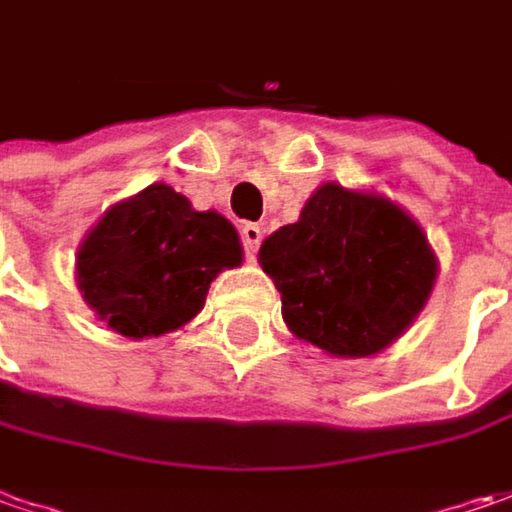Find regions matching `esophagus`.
<instances>
[{"mask_svg":"<svg viewBox=\"0 0 512 512\" xmlns=\"http://www.w3.org/2000/svg\"><path fill=\"white\" fill-rule=\"evenodd\" d=\"M240 240H243L246 255L255 257L257 249H260V243H263V229H260L257 223H243V226H240Z\"/></svg>","mask_w":512,"mask_h":512,"instance_id":"1","label":"esophagus"}]
</instances>
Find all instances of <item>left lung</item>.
Masks as SVG:
<instances>
[{"instance_id": "left-lung-1", "label": "left lung", "mask_w": 512, "mask_h": 512, "mask_svg": "<svg viewBox=\"0 0 512 512\" xmlns=\"http://www.w3.org/2000/svg\"><path fill=\"white\" fill-rule=\"evenodd\" d=\"M260 263L291 331L337 357H368L394 343L436 280L422 229L391 201L340 184L320 186L300 221L260 246Z\"/></svg>"}]
</instances>
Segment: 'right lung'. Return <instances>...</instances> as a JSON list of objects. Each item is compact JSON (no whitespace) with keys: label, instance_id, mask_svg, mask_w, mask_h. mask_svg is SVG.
<instances>
[{"label":"right lung","instance_id":"obj_1","mask_svg":"<svg viewBox=\"0 0 512 512\" xmlns=\"http://www.w3.org/2000/svg\"><path fill=\"white\" fill-rule=\"evenodd\" d=\"M235 226L152 184L113 206L79 249V289L124 337H158L201 311L209 283L240 263Z\"/></svg>","mask_w":512,"mask_h":512}]
</instances>
